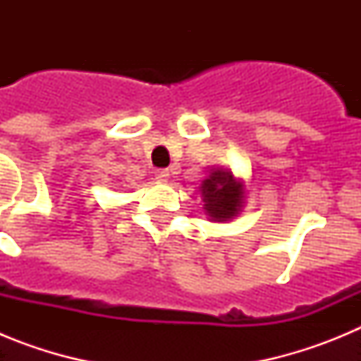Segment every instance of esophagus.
Wrapping results in <instances>:
<instances>
[{
  "label": "esophagus",
  "instance_id": "34e87169",
  "mask_svg": "<svg viewBox=\"0 0 361 361\" xmlns=\"http://www.w3.org/2000/svg\"><path fill=\"white\" fill-rule=\"evenodd\" d=\"M155 178H159V180H168V178H170V171H168V170H157V171H155Z\"/></svg>",
  "mask_w": 361,
  "mask_h": 361
}]
</instances>
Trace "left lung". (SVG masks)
I'll list each match as a JSON object with an SVG mask.
<instances>
[{
  "instance_id": "8db88e82",
  "label": "left lung",
  "mask_w": 361,
  "mask_h": 361,
  "mask_svg": "<svg viewBox=\"0 0 361 361\" xmlns=\"http://www.w3.org/2000/svg\"><path fill=\"white\" fill-rule=\"evenodd\" d=\"M204 213L212 222H228L240 215L245 200V184L228 168H213L199 186Z\"/></svg>"
}]
</instances>
